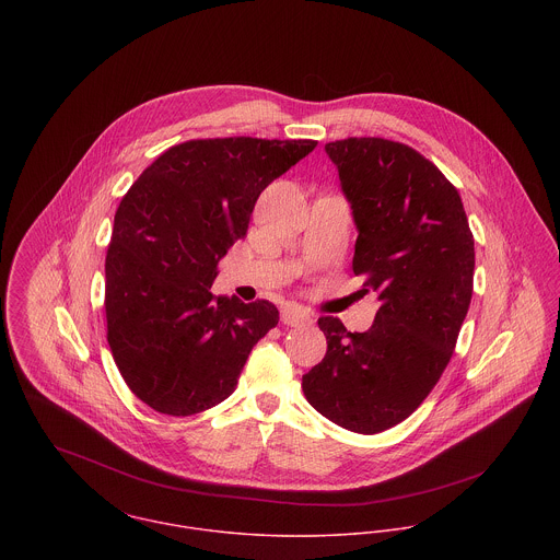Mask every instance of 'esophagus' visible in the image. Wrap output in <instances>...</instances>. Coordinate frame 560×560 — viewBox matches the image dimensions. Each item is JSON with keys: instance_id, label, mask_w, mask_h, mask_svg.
Here are the masks:
<instances>
[{"instance_id": "1", "label": "esophagus", "mask_w": 560, "mask_h": 560, "mask_svg": "<svg viewBox=\"0 0 560 560\" xmlns=\"http://www.w3.org/2000/svg\"><path fill=\"white\" fill-rule=\"evenodd\" d=\"M280 319H282L284 325H291V327H300V325L308 323L311 317H308L304 311H300L298 306H287V308L280 313Z\"/></svg>"}]
</instances>
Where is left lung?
<instances>
[{
  "instance_id": "obj_1",
  "label": "left lung",
  "mask_w": 560,
  "mask_h": 560,
  "mask_svg": "<svg viewBox=\"0 0 560 560\" xmlns=\"http://www.w3.org/2000/svg\"><path fill=\"white\" fill-rule=\"evenodd\" d=\"M358 229L353 273L380 311L366 331L320 317L327 353L302 377L308 402L355 433L405 420L442 377L468 315L475 237L453 183L384 138L325 144Z\"/></svg>"
}]
</instances>
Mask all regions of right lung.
Listing matches in <instances>:
<instances>
[{
	"label": "right lung",
	"instance_id": "1",
	"mask_svg": "<svg viewBox=\"0 0 560 560\" xmlns=\"http://www.w3.org/2000/svg\"><path fill=\"white\" fill-rule=\"evenodd\" d=\"M315 147L189 140L161 153L120 200L105 256L107 342L131 393L155 411L191 416L229 399L252 347L278 325L271 302L209 289L260 191Z\"/></svg>",
	"mask_w": 560,
	"mask_h": 560
}]
</instances>
